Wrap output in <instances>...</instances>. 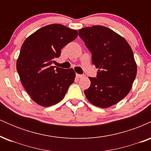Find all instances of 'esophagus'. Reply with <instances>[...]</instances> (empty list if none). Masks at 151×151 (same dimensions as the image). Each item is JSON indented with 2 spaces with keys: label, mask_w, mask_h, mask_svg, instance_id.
<instances>
[{
  "label": "esophagus",
  "mask_w": 151,
  "mask_h": 151,
  "mask_svg": "<svg viewBox=\"0 0 151 151\" xmlns=\"http://www.w3.org/2000/svg\"><path fill=\"white\" fill-rule=\"evenodd\" d=\"M76 77H77V78H81V77H84V75H83V74H76Z\"/></svg>",
  "instance_id": "obj_1"
}]
</instances>
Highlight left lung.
Instances as JSON below:
<instances>
[{
    "mask_svg": "<svg viewBox=\"0 0 151 151\" xmlns=\"http://www.w3.org/2000/svg\"><path fill=\"white\" fill-rule=\"evenodd\" d=\"M79 35L99 69L96 77H89L91 85L84 93L96 106H111L129 93L136 78L137 66L131 47L124 37L104 26L84 27L79 30Z\"/></svg>",
    "mask_w": 151,
    "mask_h": 151,
    "instance_id": "8db88e82",
    "label": "left lung"
}]
</instances>
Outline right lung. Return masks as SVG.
<instances>
[{
    "label": "right lung",
    "instance_id": "add662e5",
    "mask_svg": "<svg viewBox=\"0 0 151 151\" xmlns=\"http://www.w3.org/2000/svg\"><path fill=\"white\" fill-rule=\"evenodd\" d=\"M77 31L60 24L46 25L24 41L17 60L20 81L31 99L42 106H51L65 97L75 78L73 69L52 66L61 50L75 40Z\"/></svg>",
    "mask_w": 151,
    "mask_h": 151
}]
</instances>
